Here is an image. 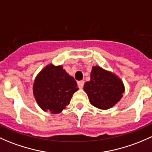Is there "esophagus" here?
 Returning a JSON list of instances; mask_svg holds the SVG:
<instances>
[{"instance_id": "34e87169", "label": "esophagus", "mask_w": 152, "mask_h": 152, "mask_svg": "<svg viewBox=\"0 0 152 152\" xmlns=\"http://www.w3.org/2000/svg\"><path fill=\"white\" fill-rule=\"evenodd\" d=\"M84 81H78V86H79V87L80 89L83 88V87H84Z\"/></svg>"}]
</instances>
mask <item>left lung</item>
<instances>
[{
	"label": "left lung",
	"instance_id": "left-lung-1",
	"mask_svg": "<svg viewBox=\"0 0 152 152\" xmlns=\"http://www.w3.org/2000/svg\"><path fill=\"white\" fill-rule=\"evenodd\" d=\"M90 78L91 80L84 84V90L92 105L100 109H108L122 98L124 85L114 74L95 66L92 68Z\"/></svg>",
	"mask_w": 152,
	"mask_h": 152
}]
</instances>
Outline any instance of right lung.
Returning <instances> with one entry per match:
<instances>
[{"label":"right lung","mask_w":152,"mask_h":152,"mask_svg":"<svg viewBox=\"0 0 152 152\" xmlns=\"http://www.w3.org/2000/svg\"><path fill=\"white\" fill-rule=\"evenodd\" d=\"M77 83L62 66L47 65L40 72L33 84V95L45 111L58 114L70 103L78 90Z\"/></svg>","instance_id":"right-lung-1"}]
</instances>
